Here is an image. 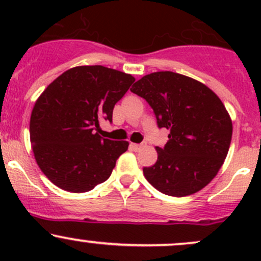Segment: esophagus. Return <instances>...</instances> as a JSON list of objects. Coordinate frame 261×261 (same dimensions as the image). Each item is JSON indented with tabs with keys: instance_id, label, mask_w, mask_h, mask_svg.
I'll use <instances>...</instances> for the list:
<instances>
[{
	"instance_id": "esophagus-1",
	"label": "esophagus",
	"mask_w": 261,
	"mask_h": 261,
	"mask_svg": "<svg viewBox=\"0 0 261 261\" xmlns=\"http://www.w3.org/2000/svg\"><path fill=\"white\" fill-rule=\"evenodd\" d=\"M130 148L133 151H140L142 148V145H139V143H130Z\"/></svg>"
}]
</instances>
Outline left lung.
I'll return each mask as SVG.
<instances>
[{
  "mask_svg": "<svg viewBox=\"0 0 261 261\" xmlns=\"http://www.w3.org/2000/svg\"><path fill=\"white\" fill-rule=\"evenodd\" d=\"M131 92L147 100L158 127L169 130L166 146L155 147L157 162L143 168L149 184L175 197L205 188L222 167L232 140V120L216 93L172 71L146 74Z\"/></svg>",
  "mask_w": 261,
  "mask_h": 261,
  "instance_id": "left-lung-1",
  "label": "left lung"
}]
</instances>
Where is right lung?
<instances>
[{"mask_svg":"<svg viewBox=\"0 0 261 261\" xmlns=\"http://www.w3.org/2000/svg\"><path fill=\"white\" fill-rule=\"evenodd\" d=\"M135 82L131 74L104 66H77L60 74L32 110L29 133L39 168L53 184L86 193L112 174L127 141L103 139L101 120Z\"/></svg>","mask_w":261,"mask_h":261,"instance_id":"right-lung-1","label":"right lung"}]
</instances>
